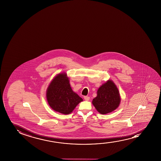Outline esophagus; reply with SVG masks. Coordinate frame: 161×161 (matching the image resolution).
<instances>
[{
	"mask_svg": "<svg viewBox=\"0 0 161 161\" xmlns=\"http://www.w3.org/2000/svg\"><path fill=\"white\" fill-rule=\"evenodd\" d=\"M84 99L85 101H88L90 100V97H88V96H84Z\"/></svg>",
	"mask_w": 161,
	"mask_h": 161,
	"instance_id": "34e87169",
	"label": "esophagus"
}]
</instances>
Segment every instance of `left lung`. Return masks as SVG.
Segmentation results:
<instances>
[{"label":"left lung","mask_w":161,"mask_h":161,"mask_svg":"<svg viewBox=\"0 0 161 161\" xmlns=\"http://www.w3.org/2000/svg\"><path fill=\"white\" fill-rule=\"evenodd\" d=\"M97 97L93 99V105L102 114L115 110L120 103V96L117 86L112 80H108L97 90Z\"/></svg>","instance_id":"obj_1"}]
</instances>
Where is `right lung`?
I'll return each mask as SVG.
<instances>
[{
  "instance_id": "right-lung-1",
  "label": "right lung",
  "mask_w": 161,
  "mask_h": 161,
  "mask_svg": "<svg viewBox=\"0 0 161 161\" xmlns=\"http://www.w3.org/2000/svg\"><path fill=\"white\" fill-rule=\"evenodd\" d=\"M47 99L51 108L63 114H69L83 99L71 87L66 73L58 74L49 84Z\"/></svg>"
}]
</instances>
